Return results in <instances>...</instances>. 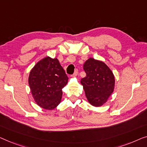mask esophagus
Instances as JSON below:
<instances>
[{"label":"esophagus","mask_w":147,"mask_h":147,"mask_svg":"<svg viewBox=\"0 0 147 147\" xmlns=\"http://www.w3.org/2000/svg\"><path fill=\"white\" fill-rule=\"evenodd\" d=\"M78 69H76L75 71H74V74H73V77H76V76L78 75Z\"/></svg>","instance_id":"1"}]
</instances>
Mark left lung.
<instances>
[{
  "label": "left lung",
  "mask_w": 147,
  "mask_h": 147,
  "mask_svg": "<svg viewBox=\"0 0 147 147\" xmlns=\"http://www.w3.org/2000/svg\"><path fill=\"white\" fill-rule=\"evenodd\" d=\"M86 76L81 78L86 99L92 106L105 104L114 91L115 78L111 69L104 62L89 58L83 65Z\"/></svg>",
  "instance_id": "left-lung-1"
}]
</instances>
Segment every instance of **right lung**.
<instances>
[{
  "label": "right lung",
  "mask_w": 147,
  "mask_h": 147,
  "mask_svg": "<svg viewBox=\"0 0 147 147\" xmlns=\"http://www.w3.org/2000/svg\"><path fill=\"white\" fill-rule=\"evenodd\" d=\"M69 78L57 58H43L37 62L28 76V84L36 105L52 111L61 102L63 90Z\"/></svg>",
  "instance_id": "right-lung-1"
}]
</instances>
